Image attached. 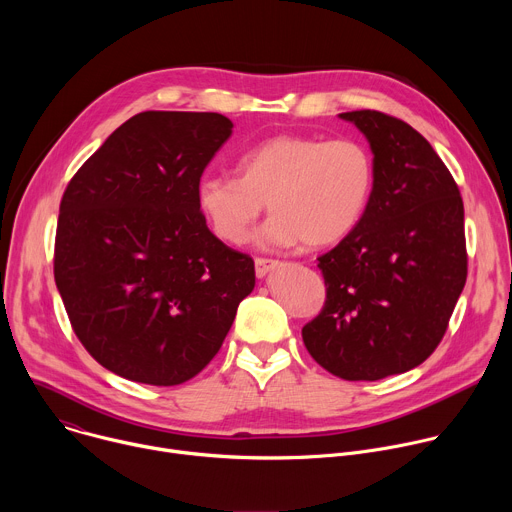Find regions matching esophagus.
Returning a JSON list of instances; mask_svg holds the SVG:
<instances>
[{"label":"esophagus","mask_w":512,"mask_h":512,"mask_svg":"<svg viewBox=\"0 0 512 512\" xmlns=\"http://www.w3.org/2000/svg\"><path fill=\"white\" fill-rule=\"evenodd\" d=\"M279 265L277 259H267V257H255V273L257 277H265L271 269Z\"/></svg>","instance_id":"esophagus-1"}]
</instances>
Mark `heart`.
<instances>
[{"label": "heart", "mask_w": 512, "mask_h": 512, "mask_svg": "<svg viewBox=\"0 0 512 512\" xmlns=\"http://www.w3.org/2000/svg\"><path fill=\"white\" fill-rule=\"evenodd\" d=\"M235 172L204 176L196 186L208 227L225 243H243L267 202L271 216L259 241L279 247L344 241L367 214L377 182L371 150L352 137L275 135L243 152Z\"/></svg>", "instance_id": "1"}]
</instances>
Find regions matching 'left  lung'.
Segmentation results:
<instances>
[{
    "label": "left lung",
    "mask_w": 512,
    "mask_h": 512,
    "mask_svg": "<svg viewBox=\"0 0 512 512\" xmlns=\"http://www.w3.org/2000/svg\"><path fill=\"white\" fill-rule=\"evenodd\" d=\"M377 182L350 237L318 257L326 302L302 328L312 358L344 381L415 369L442 342L468 275L460 188L429 141L381 111H348Z\"/></svg>",
    "instance_id": "1"
}]
</instances>
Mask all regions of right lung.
Listing matches in <instances>:
<instances>
[{"instance_id":"obj_1","label":"right lung","mask_w":512,"mask_h":512,"mask_svg":"<svg viewBox=\"0 0 512 512\" xmlns=\"http://www.w3.org/2000/svg\"><path fill=\"white\" fill-rule=\"evenodd\" d=\"M231 133L221 113H137L62 194L54 281L81 344L123 379L196 377L255 287L253 259L216 239L196 204Z\"/></svg>"}]
</instances>
